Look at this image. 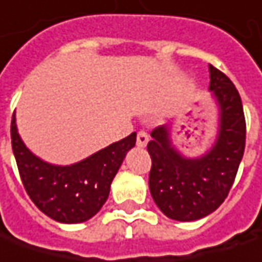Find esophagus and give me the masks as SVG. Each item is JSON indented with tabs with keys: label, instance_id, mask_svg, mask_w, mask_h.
<instances>
[{
	"label": "esophagus",
	"instance_id": "esophagus-1",
	"mask_svg": "<svg viewBox=\"0 0 262 262\" xmlns=\"http://www.w3.org/2000/svg\"><path fill=\"white\" fill-rule=\"evenodd\" d=\"M148 141H149V136H148V133L144 130L138 132V136H136V145L141 146V148H144L148 144Z\"/></svg>",
	"mask_w": 262,
	"mask_h": 262
}]
</instances>
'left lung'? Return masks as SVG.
Masks as SVG:
<instances>
[{"mask_svg":"<svg viewBox=\"0 0 262 262\" xmlns=\"http://www.w3.org/2000/svg\"><path fill=\"white\" fill-rule=\"evenodd\" d=\"M209 90L220 106V130L213 146L197 159H187L172 146L169 127L151 132L149 191L163 213L177 221H195L221 206L237 175L246 142V121L237 89L209 65Z\"/></svg>","mask_w":262,"mask_h":262,"instance_id":"8db88e82","label":"left lung"}]
</instances>
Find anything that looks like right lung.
<instances>
[{
  "label": "right lung",
  "mask_w": 262,
  "mask_h": 262,
  "mask_svg": "<svg viewBox=\"0 0 262 262\" xmlns=\"http://www.w3.org/2000/svg\"><path fill=\"white\" fill-rule=\"evenodd\" d=\"M136 133L71 166H54L34 156L11 118V146L24 187L35 206L57 223H84L95 216L110 195L111 182Z\"/></svg>",
  "instance_id": "obj_1"
}]
</instances>
